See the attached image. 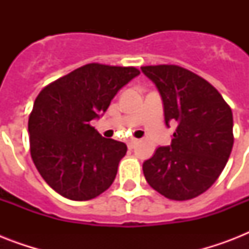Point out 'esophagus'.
<instances>
[{
  "instance_id": "obj_1",
  "label": "esophagus",
  "mask_w": 249,
  "mask_h": 249,
  "mask_svg": "<svg viewBox=\"0 0 249 249\" xmlns=\"http://www.w3.org/2000/svg\"><path fill=\"white\" fill-rule=\"evenodd\" d=\"M137 144H138V141H137V140H130L128 142V147L130 148V150H132V148L136 147Z\"/></svg>"
}]
</instances>
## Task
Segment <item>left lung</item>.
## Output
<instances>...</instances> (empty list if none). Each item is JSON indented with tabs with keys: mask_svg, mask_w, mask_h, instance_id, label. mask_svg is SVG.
Instances as JSON below:
<instances>
[{
	"mask_svg": "<svg viewBox=\"0 0 249 249\" xmlns=\"http://www.w3.org/2000/svg\"><path fill=\"white\" fill-rule=\"evenodd\" d=\"M164 105L165 124H177L168 147L143 163L152 189L170 200L199 196L220 177L231 154L232 112L218 90L176 64L144 66Z\"/></svg>",
	"mask_w": 249,
	"mask_h": 249,
	"instance_id": "left-lung-1",
	"label": "left lung"
}]
</instances>
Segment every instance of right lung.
<instances>
[{"instance_id":"1","label":"right lung","mask_w":249,"mask_h":249,"mask_svg":"<svg viewBox=\"0 0 249 249\" xmlns=\"http://www.w3.org/2000/svg\"><path fill=\"white\" fill-rule=\"evenodd\" d=\"M140 71L89 63L53 81L37 95L29 113L31 156L41 177L71 200H90L116 177L126 144L103 138L90 121Z\"/></svg>"}]
</instances>
